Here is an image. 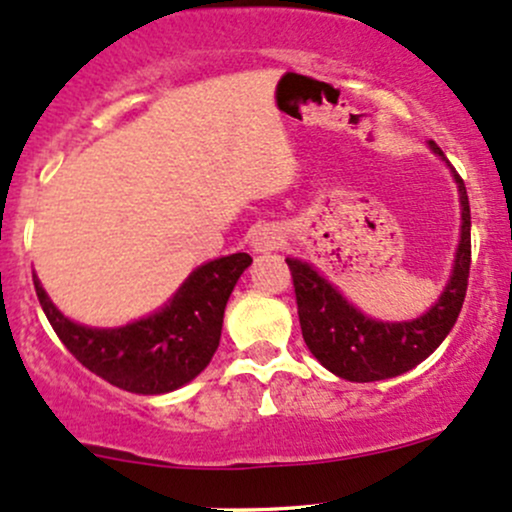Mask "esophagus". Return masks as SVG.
I'll return each mask as SVG.
<instances>
[{
    "label": "esophagus",
    "mask_w": 512,
    "mask_h": 512,
    "mask_svg": "<svg viewBox=\"0 0 512 512\" xmlns=\"http://www.w3.org/2000/svg\"><path fill=\"white\" fill-rule=\"evenodd\" d=\"M280 242H282L280 230H275V227L270 225H262L252 232V247H255V252L275 250V247H280Z\"/></svg>",
    "instance_id": "esophagus-1"
}]
</instances>
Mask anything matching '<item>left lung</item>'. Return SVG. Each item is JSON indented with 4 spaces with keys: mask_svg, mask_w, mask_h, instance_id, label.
<instances>
[{
    "mask_svg": "<svg viewBox=\"0 0 512 512\" xmlns=\"http://www.w3.org/2000/svg\"><path fill=\"white\" fill-rule=\"evenodd\" d=\"M436 156L443 151L428 143ZM461 195V240L453 275L438 302L411 322H376L349 304L312 265L287 257L304 344L319 364L347 381H381L414 369L438 349L461 314L471 272V205L463 178L451 168Z\"/></svg>",
    "mask_w": 512,
    "mask_h": 512,
    "instance_id": "8db88e82",
    "label": "left lung"
}]
</instances>
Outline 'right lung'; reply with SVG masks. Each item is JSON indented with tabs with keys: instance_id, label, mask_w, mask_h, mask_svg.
I'll return each mask as SVG.
<instances>
[{
	"instance_id": "add662e5",
	"label": "right lung",
	"mask_w": 512,
	"mask_h": 512,
	"mask_svg": "<svg viewBox=\"0 0 512 512\" xmlns=\"http://www.w3.org/2000/svg\"><path fill=\"white\" fill-rule=\"evenodd\" d=\"M250 262L247 252L205 262L160 312L116 329L71 322L36 277L34 289L56 337L76 361L118 389L153 396L180 389L210 364L220 344L225 304Z\"/></svg>"
}]
</instances>
